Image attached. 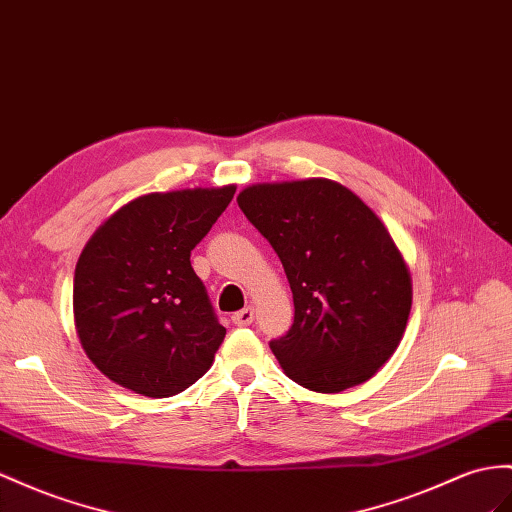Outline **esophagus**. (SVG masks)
I'll return each mask as SVG.
<instances>
[{
    "instance_id": "esophagus-1",
    "label": "esophagus",
    "mask_w": 512,
    "mask_h": 512,
    "mask_svg": "<svg viewBox=\"0 0 512 512\" xmlns=\"http://www.w3.org/2000/svg\"><path fill=\"white\" fill-rule=\"evenodd\" d=\"M231 320H233L235 326H248V324H253V320H255V309H253V307H244L242 311L233 313Z\"/></svg>"
}]
</instances>
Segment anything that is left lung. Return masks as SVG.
I'll return each mask as SVG.
<instances>
[{"label":"left lung","instance_id":"1","mask_svg":"<svg viewBox=\"0 0 512 512\" xmlns=\"http://www.w3.org/2000/svg\"><path fill=\"white\" fill-rule=\"evenodd\" d=\"M238 205L279 255L294 324L270 348L318 393L361 385L396 352L413 303L411 270L385 222L333 179L253 183Z\"/></svg>","mask_w":512,"mask_h":512}]
</instances>
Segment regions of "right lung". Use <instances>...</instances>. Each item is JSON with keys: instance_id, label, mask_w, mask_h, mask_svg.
<instances>
[{"instance_id": "add662e5", "label": "right lung", "mask_w": 512, "mask_h": 512, "mask_svg": "<svg viewBox=\"0 0 512 512\" xmlns=\"http://www.w3.org/2000/svg\"><path fill=\"white\" fill-rule=\"evenodd\" d=\"M233 194V183L142 194L90 235L75 266V331L116 385L168 398L212 368L227 329L190 253Z\"/></svg>"}]
</instances>
